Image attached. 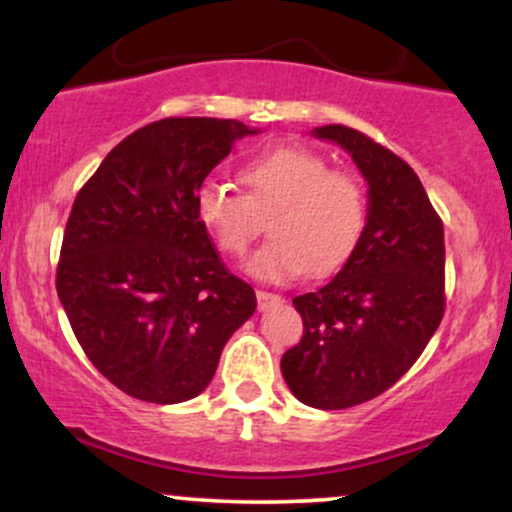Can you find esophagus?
<instances>
[{
    "instance_id": "obj_1",
    "label": "esophagus",
    "mask_w": 512,
    "mask_h": 512,
    "mask_svg": "<svg viewBox=\"0 0 512 512\" xmlns=\"http://www.w3.org/2000/svg\"><path fill=\"white\" fill-rule=\"evenodd\" d=\"M279 303H281L279 293L257 291V308H260V310H269V308H272V305H279Z\"/></svg>"
}]
</instances>
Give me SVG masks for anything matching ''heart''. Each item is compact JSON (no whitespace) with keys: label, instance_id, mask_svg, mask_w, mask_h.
Segmentation results:
<instances>
[{"label":"heart","instance_id":"1","mask_svg":"<svg viewBox=\"0 0 512 512\" xmlns=\"http://www.w3.org/2000/svg\"><path fill=\"white\" fill-rule=\"evenodd\" d=\"M245 195L231 182L199 187L197 219L228 257H245L269 219L272 238L250 260L264 281H289L308 269L337 272L354 255L368 221L361 182L303 146H276L240 170Z\"/></svg>","mask_w":512,"mask_h":512}]
</instances>
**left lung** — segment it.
Returning a JSON list of instances; mask_svg holds the SVG:
<instances>
[{
    "instance_id": "obj_1",
    "label": "left lung",
    "mask_w": 512,
    "mask_h": 512,
    "mask_svg": "<svg viewBox=\"0 0 512 512\" xmlns=\"http://www.w3.org/2000/svg\"><path fill=\"white\" fill-rule=\"evenodd\" d=\"M354 158L368 180L361 243L330 284L293 298L303 337L281 356L286 385L315 409L383 395L414 366L445 313L443 221L419 175L358 129H313Z\"/></svg>"
}]
</instances>
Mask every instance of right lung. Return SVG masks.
I'll list each match as a JSON object with an SVG mask.
<instances>
[{"mask_svg":"<svg viewBox=\"0 0 512 512\" xmlns=\"http://www.w3.org/2000/svg\"><path fill=\"white\" fill-rule=\"evenodd\" d=\"M245 134L255 129L216 117L151 122L74 199L57 296L88 361L129 397H197L255 313V291L228 272L195 209L204 178Z\"/></svg>","mask_w":512,"mask_h":512,"instance_id":"1","label":"right lung"}]
</instances>
